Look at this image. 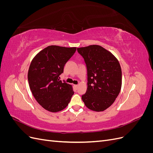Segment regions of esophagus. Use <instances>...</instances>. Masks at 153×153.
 I'll list each match as a JSON object with an SVG mask.
<instances>
[{
	"instance_id": "esophagus-1",
	"label": "esophagus",
	"mask_w": 153,
	"mask_h": 153,
	"mask_svg": "<svg viewBox=\"0 0 153 153\" xmlns=\"http://www.w3.org/2000/svg\"><path fill=\"white\" fill-rule=\"evenodd\" d=\"M74 86H75V87L76 88V89H77L78 87V85H74Z\"/></svg>"
}]
</instances>
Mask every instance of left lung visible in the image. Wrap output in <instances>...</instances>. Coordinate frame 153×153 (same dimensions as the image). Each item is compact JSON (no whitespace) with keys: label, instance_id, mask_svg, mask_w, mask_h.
Returning <instances> with one entry per match:
<instances>
[{"label":"left lung","instance_id":"obj_1","mask_svg":"<svg viewBox=\"0 0 153 153\" xmlns=\"http://www.w3.org/2000/svg\"><path fill=\"white\" fill-rule=\"evenodd\" d=\"M87 71V89L82 99L88 108L101 112L117 98L121 89L122 71L114 55L99 45L77 48Z\"/></svg>","mask_w":153,"mask_h":153}]
</instances>
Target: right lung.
<instances>
[{
  "label": "right lung",
  "mask_w": 153,
  "mask_h": 153,
  "mask_svg": "<svg viewBox=\"0 0 153 153\" xmlns=\"http://www.w3.org/2000/svg\"><path fill=\"white\" fill-rule=\"evenodd\" d=\"M76 48L52 45L44 48L32 59L28 71L30 91L45 110L57 112L65 108L74 94L72 86L59 80L64 67Z\"/></svg>",
  "instance_id": "right-lung-1"
}]
</instances>
